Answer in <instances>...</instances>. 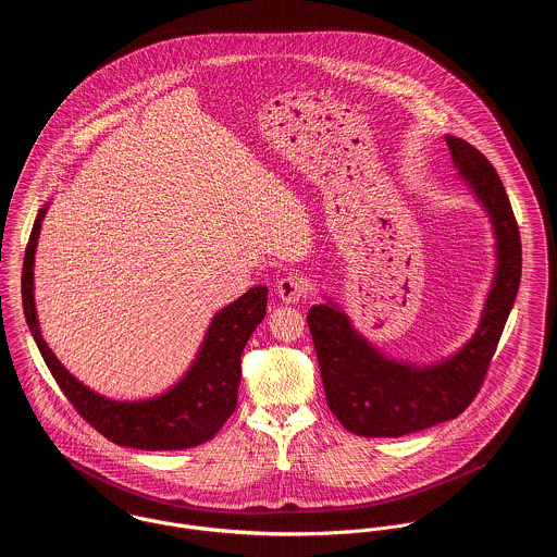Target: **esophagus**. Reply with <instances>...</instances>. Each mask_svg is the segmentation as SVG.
<instances>
[{
  "label": "esophagus",
  "mask_w": 557,
  "mask_h": 557,
  "mask_svg": "<svg viewBox=\"0 0 557 557\" xmlns=\"http://www.w3.org/2000/svg\"><path fill=\"white\" fill-rule=\"evenodd\" d=\"M276 294H278V298H281L283 302L296 305V302H300V300L307 296V285H305V281H302L300 276L289 274V276H285V278L278 281Z\"/></svg>",
  "instance_id": "obj_1"
}]
</instances>
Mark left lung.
<instances>
[{"label":"left lung","mask_w":557,"mask_h":557,"mask_svg":"<svg viewBox=\"0 0 557 557\" xmlns=\"http://www.w3.org/2000/svg\"><path fill=\"white\" fill-rule=\"evenodd\" d=\"M461 177L491 216L497 239V270L474 338L433 367L384 358L336 305L307 315L318 351L330 411L362 437H400L463 413L476 398L521 283V236L504 184L482 152L459 137H446Z\"/></svg>","instance_id":"obj_1"}]
</instances>
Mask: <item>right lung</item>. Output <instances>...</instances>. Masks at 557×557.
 Instances as JSON below:
<instances>
[{
    "label": "right lung",
    "mask_w": 557,
    "mask_h": 557,
    "mask_svg": "<svg viewBox=\"0 0 557 557\" xmlns=\"http://www.w3.org/2000/svg\"><path fill=\"white\" fill-rule=\"evenodd\" d=\"M47 208L34 221L23 257V311L34 341L62 393L100 435L139 450H184L212 440L236 411L242 377L239 360L248 336L268 307V287L248 289L212 319L190 371L171 391L148 400H111L75 380L47 347L34 307V252Z\"/></svg>",
    "instance_id": "right-lung-1"
}]
</instances>
